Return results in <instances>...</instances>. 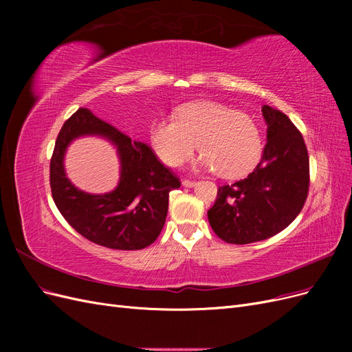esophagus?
I'll return each mask as SVG.
<instances>
[{"mask_svg": "<svg viewBox=\"0 0 352 352\" xmlns=\"http://www.w3.org/2000/svg\"><path fill=\"white\" fill-rule=\"evenodd\" d=\"M195 180H190V179H184L182 180V185L184 186H186V188H192V186H195Z\"/></svg>", "mask_w": 352, "mask_h": 352, "instance_id": "1", "label": "esophagus"}]
</instances>
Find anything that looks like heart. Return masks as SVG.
I'll list each match as a JSON object with an SVG mask.
<instances>
[{"label":"heart","instance_id":"b5f03b06","mask_svg":"<svg viewBox=\"0 0 352 352\" xmlns=\"http://www.w3.org/2000/svg\"><path fill=\"white\" fill-rule=\"evenodd\" d=\"M150 144L170 167L182 164L198 146V166L225 179L250 173L263 148L258 126L248 114L211 101L179 105L175 119L153 123Z\"/></svg>","mask_w":352,"mask_h":352}]
</instances>
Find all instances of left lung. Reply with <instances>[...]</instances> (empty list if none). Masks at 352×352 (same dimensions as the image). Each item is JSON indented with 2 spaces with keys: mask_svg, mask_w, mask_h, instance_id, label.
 Returning <instances> with one entry per match:
<instances>
[{
  "mask_svg": "<svg viewBox=\"0 0 352 352\" xmlns=\"http://www.w3.org/2000/svg\"><path fill=\"white\" fill-rule=\"evenodd\" d=\"M267 144L258 166L232 185L217 189L207 216L211 229L228 243L267 239L300 214L310 188V160L301 132L289 117L263 105Z\"/></svg>",
  "mask_w": 352,
  "mask_h": 352,
  "instance_id": "8db88e82",
  "label": "left lung"
}]
</instances>
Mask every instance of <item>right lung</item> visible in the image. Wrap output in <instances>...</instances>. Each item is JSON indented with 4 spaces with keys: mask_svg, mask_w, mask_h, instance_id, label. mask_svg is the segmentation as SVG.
Returning <instances> with one entry per match:
<instances>
[{
    "mask_svg": "<svg viewBox=\"0 0 352 352\" xmlns=\"http://www.w3.org/2000/svg\"><path fill=\"white\" fill-rule=\"evenodd\" d=\"M82 134L105 135L118 146L121 182L109 195L82 193L65 177L62 157L67 145ZM50 185L61 216L83 238L105 248L133 251L158 238L167 216L168 194L180 186V179L160 162L150 145L132 141L91 110L79 109L57 136L50 163Z\"/></svg>",
    "mask_w": 352,
    "mask_h": 352,
    "instance_id": "right-lung-1",
    "label": "right lung"
}]
</instances>
